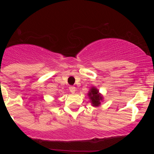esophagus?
I'll return each instance as SVG.
<instances>
[{
    "instance_id": "esophagus-1",
    "label": "esophagus",
    "mask_w": 154,
    "mask_h": 154,
    "mask_svg": "<svg viewBox=\"0 0 154 154\" xmlns=\"http://www.w3.org/2000/svg\"><path fill=\"white\" fill-rule=\"evenodd\" d=\"M69 91H70V92H71V93H75V91H76V88L75 87V86H72V85L69 86Z\"/></svg>"
}]
</instances>
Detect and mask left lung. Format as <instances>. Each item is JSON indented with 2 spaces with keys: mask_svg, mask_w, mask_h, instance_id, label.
<instances>
[{
  "mask_svg": "<svg viewBox=\"0 0 154 154\" xmlns=\"http://www.w3.org/2000/svg\"><path fill=\"white\" fill-rule=\"evenodd\" d=\"M88 95H89L90 98H91V100L92 103H93V106H98V105H100V100H102V97L98 93V91L96 88H92L91 91L88 93Z\"/></svg>",
  "mask_w": 154,
  "mask_h": 154,
  "instance_id": "left-lung-1",
  "label": "left lung"
}]
</instances>
